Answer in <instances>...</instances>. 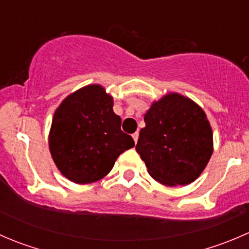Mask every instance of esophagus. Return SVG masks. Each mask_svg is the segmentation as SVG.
I'll use <instances>...</instances> for the list:
<instances>
[{
	"label": "esophagus",
	"instance_id": "34e87169",
	"mask_svg": "<svg viewBox=\"0 0 249 249\" xmlns=\"http://www.w3.org/2000/svg\"><path fill=\"white\" fill-rule=\"evenodd\" d=\"M132 139H134L135 143H137V140H139V132H135V134H132Z\"/></svg>",
	"mask_w": 249,
	"mask_h": 249
}]
</instances>
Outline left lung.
Masks as SVG:
<instances>
[{
    "label": "left lung",
    "instance_id": "1",
    "mask_svg": "<svg viewBox=\"0 0 249 249\" xmlns=\"http://www.w3.org/2000/svg\"><path fill=\"white\" fill-rule=\"evenodd\" d=\"M136 150L148 172L165 185H187L205 170L213 152L205 112L190 99L169 94L144 115Z\"/></svg>",
    "mask_w": 249,
    "mask_h": 249
}]
</instances>
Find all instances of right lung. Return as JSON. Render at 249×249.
Returning a JSON list of instances; mask_svg holds the SVG:
<instances>
[{
	"label": "right lung",
	"mask_w": 249,
	"mask_h": 249,
	"mask_svg": "<svg viewBox=\"0 0 249 249\" xmlns=\"http://www.w3.org/2000/svg\"><path fill=\"white\" fill-rule=\"evenodd\" d=\"M113 99L101 85H88L67 96L55 110L49 149L60 172L78 184L104 178L117 158L135 145L122 131Z\"/></svg>",
	"instance_id": "obj_1"
}]
</instances>
